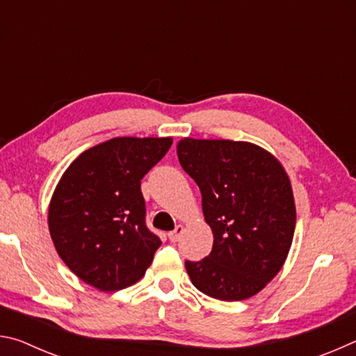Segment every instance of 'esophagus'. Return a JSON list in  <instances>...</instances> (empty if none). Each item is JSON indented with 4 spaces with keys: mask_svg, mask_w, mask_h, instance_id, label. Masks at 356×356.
Returning <instances> with one entry per match:
<instances>
[{
    "mask_svg": "<svg viewBox=\"0 0 356 356\" xmlns=\"http://www.w3.org/2000/svg\"><path fill=\"white\" fill-rule=\"evenodd\" d=\"M184 231H185V227L182 225H177L174 231H171L170 234H168V237H170L171 242H177V240L180 238V236H182V234H184Z\"/></svg>",
    "mask_w": 356,
    "mask_h": 356,
    "instance_id": "34e87169",
    "label": "esophagus"
}]
</instances>
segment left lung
<instances>
[{
	"mask_svg": "<svg viewBox=\"0 0 356 356\" xmlns=\"http://www.w3.org/2000/svg\"><path fill=\"white\" fill-rule=\"evenodd\" d=\"M177 156L200 186L213 232L210 254L185 262L193 286L222 301L252 297L278 275L292 245L297 215L287 172L245 141L184 138Z\"/></svg>",
	"mask_w": 356,
	"mask_h": 356,
	"instance_id": "8db88e82",
	"label": "left lung"
}]
</instances>
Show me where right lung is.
Instances as JSON below:
<instances>
[{"mask_svg": "<svg viewBox=\"0 0 356 356\" xmlns=\"http://www.w3.org/2000/svg\"><path fill=\"white\" fill-rule=\"evenodd\" d=\"M171 138H113L72 161L53 193L48 229L78 278L114 292L140 281L161 240L146 226L141 179L163 159Z\"/></svg>", "mask_w": 356, "mask_h": 356, "instance_id": "right-lung-1", "label": "right lung"}]
</instances>
